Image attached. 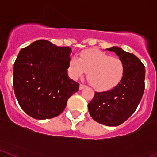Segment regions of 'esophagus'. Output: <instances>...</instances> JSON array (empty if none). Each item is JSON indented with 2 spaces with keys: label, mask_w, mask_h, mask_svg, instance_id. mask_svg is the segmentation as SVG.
<instances>
[{
  "label": "esophagus",
  "mask_w": 157,
  "mask_h": 157,
  "mask_svg": "<svg viewBox=\"0 0 157 157\" xmlns=\"http://www.w3.org/2000/svg\"><path fill=\"white\" fill-rule=\"evenodd\" d=\"M86 85H83V84H80L79 89H80V90H83L84 88H86Z\"/></svg>",
  "instance_id": "obj_1"
}]
</instances>
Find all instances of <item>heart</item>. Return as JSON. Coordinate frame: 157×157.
Returning <instances> with one entry per match:
<instances>
[{"label": "heart", "instance_id": "obj_1", "mask_svg": "<svg viewBox=\"0 0 157 157\" xmlns=\"http://www.w3.org/2000/svg\"><path fill=\"white\" fill-rule=\"evenodd\" d=\"M68 73L73 79L81 77L88 72L90 85L98 91L111 90L121 82L125 65L120 58L112 57L98 49H87L72 56L68 62Z\"/></svg>", "mask_w": 157, "mask_h": 157}]
</instances>
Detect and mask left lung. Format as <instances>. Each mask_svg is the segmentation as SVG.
<instances>
[{"mask_svg":"<svg viewBox=\"0 0 157 157\" xmlns=\"http://www.w3.org/2000/svg\"><path fill=\"white\" fill-rule=\"evenodd\" d=\"M113 51L123 62L125 73L121 82L106 92H95L88 104L90 116L101 124L117 126L132 116L141 101L144 91V65L134 54L117 47Z\"/></svg>","mask_w":157,"mask_h":157,"instance_id":"1","label":"left lung"}]
</instances>
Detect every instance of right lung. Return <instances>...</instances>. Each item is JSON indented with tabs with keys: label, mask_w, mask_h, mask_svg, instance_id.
<instances>
[{
	"label": "right lung",
	"mask_w": 157,
	"mask_h": 157,
	"mask_svg": "<svg viewBox=\"0 0 157 157\" xmlns=\"http://www.w3.org/2000/svg\"><path fill=\"white\" fill-rule=\"evenodd\" d=\"M72 50L46 40L22 49L13 67V89L21 108L31 117L46 120L59 116L79 83L67 76Z\"/></svg>",
	"instance_id": "right-lung-1"
}]
</instances>
